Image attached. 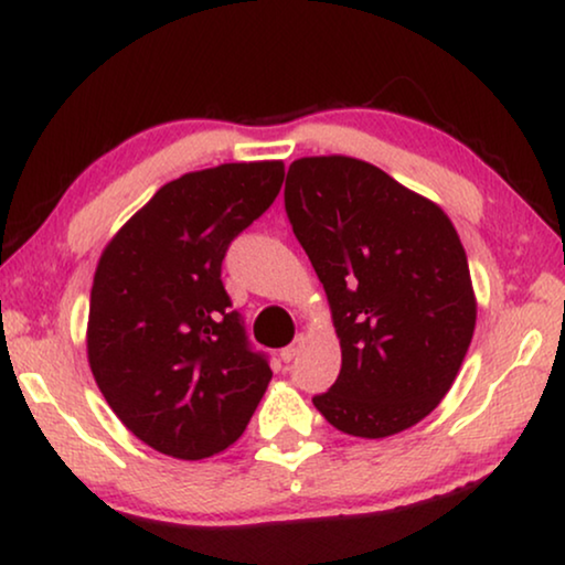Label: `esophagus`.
I'll list each match as a JSON object with an SVG mask.
<instances>
[{
    "label": "esophagus",
    "mask_w": 565,
    "mask_h": 565,
    "mask_svg": "<svg viewBox=\"0 0 565 565\" xmlns=\"http://www.w3.org/2000/svg\"><path fill=\"white\" fill-rule=\"evenodd\" d=\"M302 347H306V339H302V337H298L296 341H292L290 343V347H285L282 351H280V356H282V362H292V359H298V354H300V351H302Z\"/></svg>",
    "instance_id": "34e87169"
}]
</instances>
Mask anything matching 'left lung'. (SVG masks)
<instances>
[{
  "label": "left lung",
  "instance_id": "1",
  "mask_svg": "<svg viewBox=\"0 0 565 565\" xmlns=\"http://www.w3.org/2000/svg\"><path fill=\"white\" fill-rule=\"evenodd\" d=\"M285 211L341 343L339 380L313 397L318 413L356 438L413 428L451 390L477 326L451 218L347 154L292 162Z\"/></svg>",
  "mask_w": 565,
  "mask_h": 565
}]
</instances>
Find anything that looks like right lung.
Returning <instances> with one entry per match:
<instances>
[{"label": "right lung", "instance_id": "add662e5", "mask_svg": "<svg viewBox=\"0 0 565 565\" xmlns=\"http://www.w3.org/2000/svg\"><path fill=\"white\" fill-rule=\"evenodd\" d=\"M282 160L226 162L170 181L106 244L88 306V366L117 418L183 461L242 436L273 370L232 310L228 244L280 193Z\"/></svg>", "mask_w": 565, "mask_h": 565}]
</instances>
